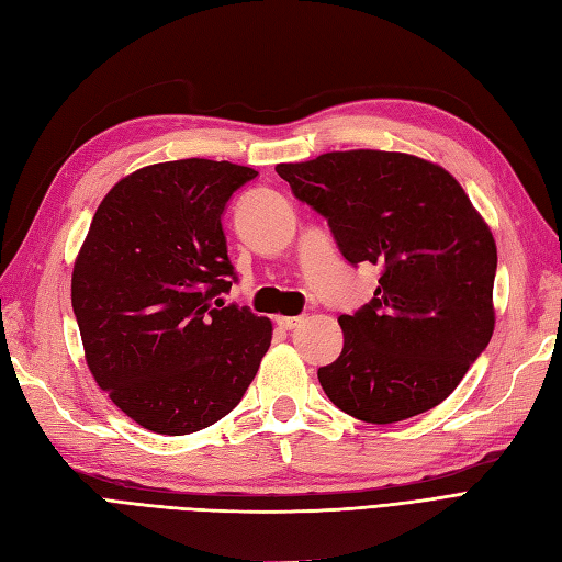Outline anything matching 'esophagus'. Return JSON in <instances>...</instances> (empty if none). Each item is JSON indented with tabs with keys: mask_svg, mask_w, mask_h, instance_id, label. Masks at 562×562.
Segmentation results:
<instances>
[{
	"mask_svg": "<svg viewBox=\"0 0 562 562\" xmlns=\"http://www.w3.org/2000/svg\"><path fill=\"white\" fill-rule=\"evenodd\" d=\"M277 324L281 328H285V331H291V328H295L300 324V317H277Z\"/></svg>",
	"mask_w": 562,
	"mask_h": 562,
	"instance_id": "34e87169",
	"label": "esophagus"
}]
</instances>
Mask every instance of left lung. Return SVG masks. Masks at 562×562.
Instances as JSON below:
<instances>
[{"label": "left lung", "instance_id": "obj_1", "mask_svg": "<svg viewBox=\"0 0 562 562\" xmlns=\"http://www.w3.org/2000/svg\"><path fill=\"white\" fill-rule=\"evenodd\" d=\"M350 265L381 269L374 297L340 314L344 350L319 367L336 407L369 424L427 413L458 389L494 334L496 243L439 164L348 149L279 164Z\"/></svg>", "mask_w": 562, "mask_h": 562}]
</instances>
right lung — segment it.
I'll list each match as a JSON object with an SVG mask.
<instances>
[{
    "mask_svg": "<svg viewBox=\"0 0 562 562\" xmlns=\"http://www.w3.org/2000/svg\"><path fill=\"white\" fill-rule=\"evenodd\" d=\"M255 176L212 159L133 171L109 190L76 257L71 303L90 372L155 434L226 417L269 350L271 322L218 297L236 281L222 214Z\"/></svg>",
    "mask_w": 562,
    "mask_h": 562,
    "instance_id": "right-lung-1",
    "label": "right lung"
}]
</instances>
